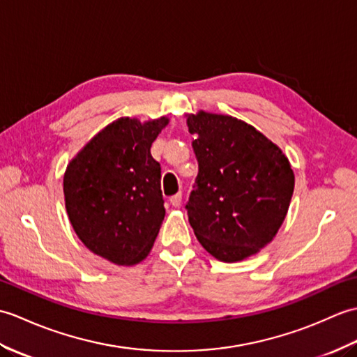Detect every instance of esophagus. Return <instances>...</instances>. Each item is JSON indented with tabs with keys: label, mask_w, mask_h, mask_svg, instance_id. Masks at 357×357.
<instances>
[{
	"label": "esophagus",
	"mask_w": 357,
	"mask_h": 357,
	"mask_svg": "<svg viewBox=\"0 0 357 357\" xmlns=\"http://www.w3.org/2000/svg\"><path fill=\"white\" fill-rule=\"evenodd\" d=\"M169 203L174 206V208H178L181 204V192H177L176 195H172L169 199Z\"/></svg>",
	"instance_id": "1"
}]
</instances>
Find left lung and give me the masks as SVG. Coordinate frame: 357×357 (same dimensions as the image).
I'll return each instance as SVG.
<instances>
[{"instance_id": "obj_1", "label": "left lung", "mask_w": 357, "mask_h": 357, "mask_svg": "<svg viewBox=\"0 0 357 357\" xmlns=\"http://www.w3.org/2000/svg\"><path fill=\"white\" fill-rule=\"evenodd\" d=\"M199 160L186 204L197 240L213 258L243 261L266 248L287 215L295 174L287 155L240 119L186 114Z\"/></svg>"}]
</instances>
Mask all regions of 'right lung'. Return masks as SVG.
<instances>
[{
	"label": "right lung",
	"mask_w": 357,
	"mask_h": 357,
	"mask_svg": "<svg viewBox=\"0 0 357 357\" xmlns=\"http://www.w3.org/2000/svg\"><path fill=\"white\" fill-rule=\"evenodd\" d=\"M169 119L119 117L67 165L66 209L77 238L116 266H134L153 249L165 218L160 165L151 144Z\"/></svg>",
	"instance_id": "obj_1"
}]
</instances>
